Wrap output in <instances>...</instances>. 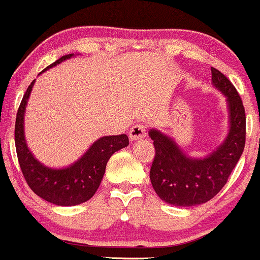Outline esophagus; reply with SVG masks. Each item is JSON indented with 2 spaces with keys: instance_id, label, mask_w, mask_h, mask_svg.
I'll return each instance as SVG.
<instances>
[{
  "instance_id": "esophagus-1",
  "label": "esophagus",
  "mask_w": 260,
  "mask_h": 260,
  "mask_svg": "<svg viewBox=\"0 0 260 260\" xmlns=\"http://www.w3.org/2000/svg\"><path fill=\"white\" fill-rule=\"evenodd\" d=\"M129 136L131 140H140L146 136V126L144 124H136L131 126Z\"/></svg>"
}]
</instances>
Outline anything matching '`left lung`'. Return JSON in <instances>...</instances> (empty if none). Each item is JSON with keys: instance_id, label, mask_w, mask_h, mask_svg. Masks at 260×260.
Returning <instances> with one entry per match:
<instances>
[{"instance_id": "1", "label": "left lung", "mask_w": 260, "mask_h": 260, "mask_svg": "<svg viewBox=\"0 0 260 260\" xmlns=\"http://www.w3.org/2000/svg\"><path fill=\"white\" fill-rule=\"evenodd\" d=\"M212 82L227 96L231 127L216 151L206 158H189L172 139L150 130L155 157L150 169L151 185L158 197L175 206H197L216 196L241 158L245 145V111L236 86L218 69L211 68Z\"/></svg>"}]
</instances>
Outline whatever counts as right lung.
<instances>
[{
    "label": "right lung",
    "instance_id": "right-lung-1",
    "mask_svg": "<svg viewBox=\"0 0 260 260\" xmlns=\"http://www.w3.org/2000/svg\"><path fill=\"white\" fill-rule=\"evenodd\" d=\"M72 55L73 54L63 55L46 69L57 66L63 60L71 58ZM33 84L35 80L27 88L23 99L19 104L15 125L16 151L24 180L37 196L53 205L75 206L86 202L99 188L109 158L114 152L129 145V138L125 134L100 138L91 145L83 157L72 166L62 170L48 169L33 157L24 139V109Z\"/></svg>",
    "mask_w": 260,
    "mask_h": 260
}]
</instances>
